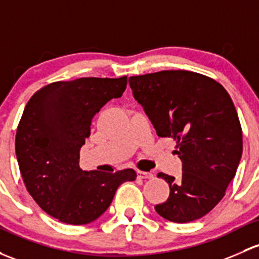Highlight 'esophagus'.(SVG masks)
<instances>
[{
  "label": "esophagus",
  "mask_w": 259,
  "mask_h": 259,
  "mask_svg": "<svg viewBox=\"0 0 259 259\" xmlns=\"http://www.w3.org/2000/svg\"><path fill=\"white\" fill-rule=\"evenodd\" d=\"M139 179H154V175L151 172H145V171H138Z\"/></svg>",
  "instance_id": "esophagus-1"
}]
</instances>
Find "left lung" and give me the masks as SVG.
I'll use <instances>...</instances> for the list:
<instances>
[{"label": "left lung", "mask_w": 259, "mask_h": 259, "mask_svg": "<svg viewBox=\"0 0 259 259\" xmlns=\"http://www.w3.org/2000/svg\"><path fill=\"white\" fill-rule=\"evenodd\" d=\"M156 134L176 141L182 176L157 174L170 196L155 211L167 221L191 222L225 196L242 156V127L230 94L212 78L189 70H161L129 78Z\"/></svg>", "instance_id": "8db88e82"}]
</instances>
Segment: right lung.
I'll list each match as a JSON object with an SVG mask.
<instances>
[{
    "label": "right lung",
    "mask_w": 259,
    "mask_h": 259,
    "mask_svg": "<svg viewBox=\"0 0 259 259\" xmlns=\"http://www.w3.org/2000/svg\"><path fill=\"white\" fill-rule=\"evenodd\" d=\"M121 78L54 81L32 95L16 133V156L27 191L46 213L68 225H87L110 206L116 189L134 181L133 168L83 171L79 151L92 119L126 88Z\"/></svg>",
    "instance_id": "1"
}]
</instances>
